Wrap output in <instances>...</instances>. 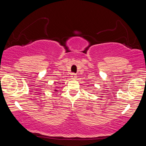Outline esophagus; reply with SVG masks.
Instances as JSON below:
<instances>
[{
	"label": "esophagus",
	"mask_w": 146,
	"mask_h": 146,
	"mask_svg": "<svg viewBox=\"0 0 146 146\" xmlns=\"http://www.w3.org/2000/svg\"><path fill=\"white\" fill-rule=\"evenodd\" d=\"M71 77L72 79H75L76 78V74L75 73H71Z\"/></svg>",
	"instance_id": "34e87169"
}]
</instances>
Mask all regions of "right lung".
Listing matches in <instances>:
<instances>
[{
  "instance_id": "1",
  "label": "right lung",
  "mask_w": 146,
  "mask_h": 146,
  "mask_svg": "<svg viewBox=\"0 0 146 146\" xmlns=\"http://www.w3.org/2000/svg\"><path fill=\"white\" fill-rule=\"evenodd\" d=\"M58 90H55V91H55V92H56V91H57Z\"/></svg>"
}]
</instances>
